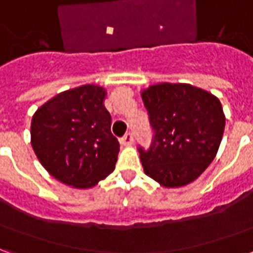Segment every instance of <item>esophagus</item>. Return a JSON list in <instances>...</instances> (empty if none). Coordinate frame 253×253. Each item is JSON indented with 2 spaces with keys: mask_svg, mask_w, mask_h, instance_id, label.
<instances>
[{
  "mask_svg": "<svg viewBox=\"0 0 253 253\" xmlns=\"http://www.w3.org/2000/svg\"><path fill=\"white\" fill-rule=\"evenodd\" d=\"M132 141H134V137H132L131 132H126V134L121 138V145H123V146H130L132 143Z\"/></svg>",
  "mask_w": 253,
  "mask_h": 253,
  "instance_id": "34e87169",
  "label": "esophagus"
}]
</instances>
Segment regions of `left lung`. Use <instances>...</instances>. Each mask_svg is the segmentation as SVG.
I'll return each instance as SVG.
<instances>
[{
	"instance_id": "8db88e82",
	"label": "left lung",
	"mask_w": 253,
	"mask_h": 253,
	"mask_svg": "<svg viewBox=\"0 0 253 253\" xmlns=\"http://www.w3.org/2000/svg\"><path fill=\"white\" fill-rule=\"evenodd\" d=\"M153 139L138 146L145 173L163 187L186 186L210 165L225 128L214 94L190 84H157L142 92Z\"/></svg>"
}]
</instances>
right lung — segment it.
<instances>
[{
	"instance_id": "add662e5",
	"label": "right lung",
	"mask_w": 253,
	"mask_h": 253,
	"mask_svg": "<svg viewBox=\"0 0 253 253\" xmlns=\"http://www.w3.org/2000/svg\"><path fill=\"white\" fill-rule=\"evenodd\" d=\"M104 97V88L83 85L57 94L32 116L36 157L63 184L89 188L115 169L119 142Z\"/></svg>"
}]
</instances>
